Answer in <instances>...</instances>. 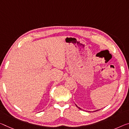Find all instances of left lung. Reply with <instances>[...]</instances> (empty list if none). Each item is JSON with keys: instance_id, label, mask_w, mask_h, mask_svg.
Wrapping results in <instances>:
<instances>
[{"instance_id": "1", "label": "left lung", "mask_w": 129, "mask_h": 129, "mask_svg": "<svg viewBox=\"0 0 129 129\" xmlns=\"http://www.w3.org/2000/svg\"><path fill=\"white\" fill-rule=\"evenodd\" d=\"M76 107H77V108H78V109H80V110H81V109H80V107H78V106H77L76 105ZM98 110H95V111H98ZM88 111V112H91V111Z\"/></svg>"}]
</instances>
